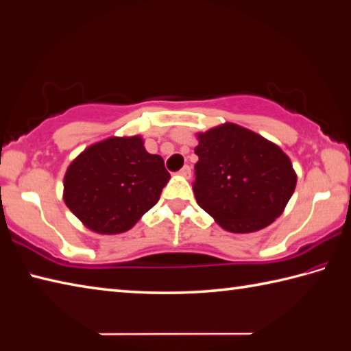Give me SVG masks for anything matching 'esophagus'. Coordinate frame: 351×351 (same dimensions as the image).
I'll list each match as a JSON object with an SVG mask.
<instances>
[{
    "label": "esophagus",
    "instance_id": "esophagus-1",
    "mask_svg": "<svg viewBox=\"0 0 351 351\" xmlns=\"http://www.w3.org/2000/svg\"><path fill=\"white\" fill-rule=\"evenodd\" d=\"M178 174H182L183 177L189 178V177H191V167H189V165H184L180 171H178Z\"/></svg>",
    "mask_w": 351,
    "mask_h": 351
}]
</instances>
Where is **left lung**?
Listing matches in <instances>:
<instances>
[{"label":"left lung","mask_w":351,"mask_h":351,"mask_svg":"<svg viewBox=\"0 0 351 351\" xmlns=\"http://www.w3.org/2000/svg\"><path fill=\"white\" fill-rule=\"evenodd\" d=\"M198 139L193 193L223 230L254 232L282 213L298 177L278 145L232 123Z\"/></svg>","instance_id":"1"}]
</instances>
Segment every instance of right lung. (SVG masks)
<instances>
[{"label":"right lung","mask_w":351,"mask_h":351,"mask_svg":"<svg viewBox=\"0 0 351 351\" xmlns=\"http://www.w3.org/2000/svg\"><path fill=\"white\" fill-rule=\"evenodd\" d=\"M159 154L139 136L108 138L85 149L64 176V202L99 234L130 230L159 201L169 180Z\"/></svg>","instance_id":"1"}]
</instances>
